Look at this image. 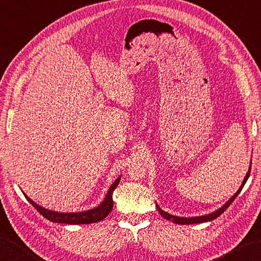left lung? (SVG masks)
I'll return each instance as SVG.
<instances>
[{"label":"left lung","instance_id":"left-lung-1","mask_svg":"<svg viewBox=\"0 0 261 261\" xmlns=\"http://www.w3.org/2000/svg\"><path fill=\"white\" fill-rule=\"evenodd\" d=\"M250 171H251V162H250V166H249V170H248V172H247V174H246V176H244V178H243V181H242V183H241V186H240V188H239V190L234 193V195L228 199V200L224 203V205L221 207V208H218L217 211H215V212H213V213H211V214H207V215H202V216H196V217H180V216H174V215H171V214H168L167 212H165V211H163V209L157 205V202H156V207H157V211H158V213L161 214V215L164 217L165 219H167V221H171V222H173V223H175V224H182V225H190V224H198V223H206V222H211V221H213V219H215V218H217L218 216H221L222 214L226 211V209L229 207V205H231V203L234 201V199H236L238 196H239V193L241 192V190H242V188L244 187V185H246V182H247V180L249 178V176H250Z\"/></svg>","mask_w":261,"mask_h":261}]
</instances>
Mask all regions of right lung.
Listing matches in <instances>:
<instances>
[{"mask_svg": "<svg viewBox=\"0 0 261 261\" xmlns=\"http://www.w3.org/2000/svg\"><path fill=\"white\" fill-rule=\"evenodd\" d=\"M121 180V175L116 178V180L112 183L109 191H107L104 200L101 201L98 206H96L88 211L83 212H72V213H61L50 211V209L44 208L43 206H39L38 203H36L34 200H32L24 192H22L24 197L27 198V200L32 203V205L37 209L39 214L48 219V221L53 223H60V224H71V225H78V224H91L103 221V219L109 215L113 209V192L116 189L117 185Z\"/></svg>", "mask_w": 261, "mask_h": 261, "instance_id": "obj_1", "label": "right lung"}]
</instances>
